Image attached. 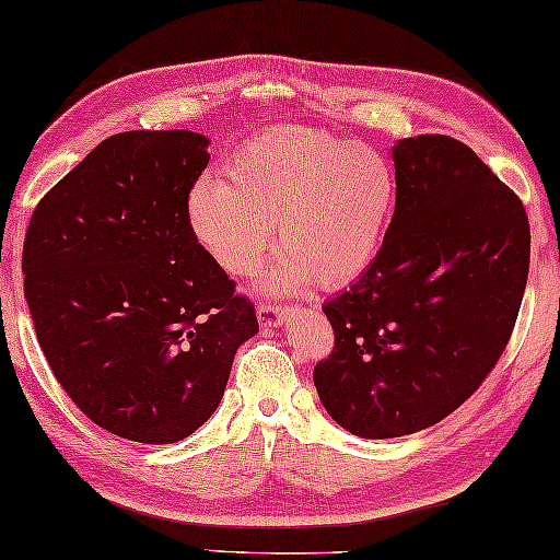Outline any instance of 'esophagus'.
<instances>
[{
	"instance_id": "esophagus-1",
	"label": "esophagus",
	"mask_w": 560,
	"mask_h": 560,
	"mask_svg": "<svg viewBox=\"0 0 560 560\" xmlns=\"http://www.w3.org/2000/svg\"><path fill=\"white\" fill-rule=\"evenodd\" d=\"M287 315H289V311L281 308V305H277V303H259L257 305V317H259V323L265 325V327H279V325H283V320H287Z\"/></svg>"
}]
</instances>
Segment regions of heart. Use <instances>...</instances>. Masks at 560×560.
<instances>
[{"label": "heart", "mask_w": 560, "mask_h": 560, "mask_svg": "<svg viewBox=\"0 0 560 560\" xmlns=\"http://www.w3.org/2000/svg\"><path fill=\"white\" fill-rule=\"evenodd\" d=\"M228 182L203 177L186 201L191 233L215 265L249 277L271 245L277 291L320 287L364 273L376 259L396 199L388 158L369 142H347L315 128H271L228 160Z\"/></svg>", "instance_id": "b5f03b06"}]
</instances>
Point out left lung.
<instances>
[{
    "label": "left lung",
    "mask_w": 560,
    "mask_h": 560,
    "mask_svg": "<svg viewBox=\"0 0 560 560\" xmlns=\"http://www.w3.org/2000/svg\"><path fill=\"white\" fill-rule=\"evenodd\" d=\"M396 211L376 259L323 305L313 381L347 432L390 440L444 420L505 352L529 273L524 203L462 140L393 145Z\"/></svg>",
    "instance_id": "1"
}]
</instances>
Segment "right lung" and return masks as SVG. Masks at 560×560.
Here are the masks:
<instances>
[{
  "mask_svg": "<svg viewBox=\"0 0 560 560\" xmlns=\"http://www.w3.org/2000/svg\"><path fill=\"white\" fill-rule=\"evenodd\" d=\"M191 130L106 138L38 201L24 293L38 345L94 424L140 444L199 430L255 305L201 247L186 201L208 164Z\"/></svg>",
  "mask_w": 560,
  "mask_h": 560,
  "instance_id": "obj_1",
  "label": "right lung"
}]
</instances>
